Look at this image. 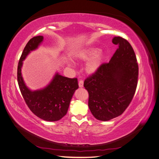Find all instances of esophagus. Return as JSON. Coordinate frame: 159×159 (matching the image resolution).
<instances>
[{
    "label": "esophagus",
    "mask_w": 159,
    "mask_h": 159,
    "mask_svg": "<svg viewBox=\"0 0 159 159\" xmlns=\"http://www.w3.org/2000/svg\"><path fill=\"white\" fill-rule=\"evenodd\" d=\"M79 86H80V88H83L84 87V81L83 80H80L79 81Z\"/></svg>",
    "instance_id": "obj_1"
}]
</instances>
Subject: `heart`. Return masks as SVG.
<instances>
[{
    "instance_id": "1",
    "label": "heart",
    "mask_w": 159,
    "mask_h": 159,
    "mask_svg": "<svg viewBox=\"0 0 159 159\" xmlns=\"http://www.w3.org/2000/svg\"><path fill=\"white\" fill-rule=\"evenodd\" d=\"M102 50L97 47H87L80 50L75 55L76 59L81 61L90 60L85 70L89 74H94L97 72L101 66L102 65L103 57L99 54Z\"/></svg>"
}]
</instances>
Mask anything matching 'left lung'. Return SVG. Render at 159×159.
Segmentation results:
<instances>
[{
    "instance_id": "left-lung-1",
    "label": "left lung",
    "mask_w": 159,
    "mask_h": 159,
    "mask_svg": "<svg viewBox=\"0 0 159 159\" xmlns=\"http://www.w3.org/2000/svg\"><path fill=\"white\" fill-rule=\"evenodd\" d=\"M112 42L117 50L109 63L103 64L95 74L84 81L89 93L88 106L99 121H107L121 115L135 93L139 67L129 42L115 36Z\"/></svg>"
}]
</instances>
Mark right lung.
I'll list each match as a JSON object with an SVG mask.
<instances>
[{
    "instance_id": "obj_1",
    "label": "right lung",
    "mask_w": 159,
    "mask_h": 159,
    "mask_svg": "<svg viewBox=\"0 0 159 159\" xmlns=\"http://www.w3.org/2000/svg\"><path fill=\"white\" fill-rule=\"evenodd\" d=\"M43 40L42 36H38L27 43L18 62V83L23 98L31 111L44 121H56L66 115L72 96L79 85L77 78H66L57 72L45 88L32 91L27 87L21 72L23 61L32 51L38 48Z\"/></svg>"
}]
</instances>
